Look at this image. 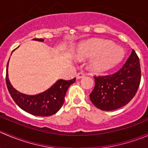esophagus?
Instances as JSON below:
<instances>
[{
	"instance_id": "obj_1",
	"label": "esophagus",
	"mask_w": 148,
	"mask_h": 148,
	"mask_svg": "<svg viewBox=\"0 0 148 148\" xmlns=\"http://www.w3.org/2000/svg\"><path fill=\"white\" fill-rule=\"evenodd\" d=\"M85 76V74H84L83 72H79L78 74H77V76H76V77H77V79H82Z\"/></svg>"
}]
</instances>
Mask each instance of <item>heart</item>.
Here are the masks:
<instances>
[{
	"label": "heart",
	"instance_id": "obj_1",
	"mask_svg": "<svg viewBox=\"0 0 148 148\" xmlns=\"http://www.w3.org/2000/svg\"><path fill=\"white\" fill-rule=\"evenodd\" d=\"M124 49L112 42L99 39H91L83 43L75 52L77 59L92 56L89 67L92 71L103 73L116 66L124 56Z\"/></svg>",
	"mask_w": 148,
	"mask_h": 148
}]
</instances>
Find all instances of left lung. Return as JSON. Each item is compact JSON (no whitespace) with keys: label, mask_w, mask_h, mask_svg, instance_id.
Segmentation results:
<instances>
[{"label":"left lung","mask_w":148,"mask_h":148,"mask_svg":"<svg viewBox=\"0 0 148 148\" xmlns=\"http://www.w3.org/2000/svg\"><path fill=\"white\" fill-rule=\"evenodd\" d=\"M94 78L95 86L89 98L95 107L112 111L126 105L135 97L141 79L138 55L132 49L127 62L117 72Z\"/></svg>","instance_id":"left-lung-1"}]
</instances>
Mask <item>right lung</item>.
Listing matches in <instances>:
<instances>
[{"label":"right lung","mask_w":148,"mask_h":148,"mask_svg":"<svg viewBox=\"0 0 148 148\" xmlns=\"http://www.w3.org/2000/svg\"><path fill=\"white\" fill-rule=\"evenodd\" d=\"M33 40L38 41H44L43 38H34ZM13 51H15V49ZM8 62L7 64L5 77L7 88L11 97L20 108L33 115L44 117L54 114L60 110L64 102L66 92L69 86L76 81L75 78L68 81L64 79L57 80L49 89L38 95H25L16 90L10 84L8 73Z\"/></svg>","instance_id":"right-lung-1"}]
</instances>
